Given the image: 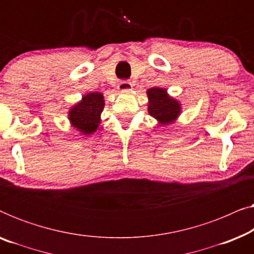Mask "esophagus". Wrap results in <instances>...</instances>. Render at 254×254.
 Instances as JSON below:
<instances>
[{"instance_id": "esophagus-1", "label": "esophagus", "mask_w": 254, "mask_h": 254, "mask_svg": "<svg viewBox=\"0 0 254 254\" xmlns=\"http://www.w3.org/2000/svg\"><path fill=\"white\" fill-rule=\"evenodd\" d=\"M131 86H133V84H131L130 81H121L119 84H118V89H119V90H129V89H131Z\"/></svg>"}]
</instances>
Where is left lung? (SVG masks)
Wrapping results in <instances>:
<instances>
[{
  "mask_svg": "<svg viewBox=\"0 0 254 254\" xmlns=\"http://www.w3.org/2000/svg\"><path fill=\"white\" fill-rule=\"evenodd\" d=\"M149 114L163 125L171 124L180 113L179 104L166 95L164 89L151 88L148 90Z\"/></svg>",
  "mask_w": 254,
  "mask_h": 254,
  "instance_id": "1",
  "label": "left lung"
}]
</instances>
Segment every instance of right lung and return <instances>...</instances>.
<instances>
[{"label": "right lung", "instance_id": "right-lung-1", "mask_svg": "<svg viewBox=\"0 0 254 254\" xmlns=\"http://www.w3.org/2000/svg\"><path fill=\"white\" fill-rule=\"evenodd\" d=\"M103 109L104 99L102 93H89L83 97L81 103L71 107L69 112V120L81 133L91 134L98 127L99 117Z\"/></svg>", "mask_w": 254, "mask_h": 254}]
</instances>
